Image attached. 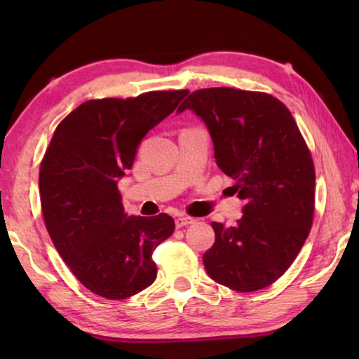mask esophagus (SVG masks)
Segmentation results:
<instances>
[{
	"label": "esophagus",
	"instance_id": "esophagus-1",
	"mask_svg": "<svg viewBox=\"0 0 359 359\" xmlns=\"http://www.w3.org/2000/svg\"><path fill=\"white\" fill-rule=\"evenodd\" d=\"M194 222V218L193 217H179L177 220H175V226L177 228H184V226H188V224H193Z\"/></svg>",
	"mask_w": 359,
	"mask_h": 359
}]
</instances>
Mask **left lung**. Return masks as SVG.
<instances>
[{"instance_id":"1","label":"left lung","mask_w":359,"mask_h":359,"mask_svg":"<svg viewBox=\"0 0 359 359\" xmlns=\"http://www.w3.org/2000/svg\"><path fill=\"white\" fill-rule=\"evenodd\" d=\"M199 115L218 168L234 179L244 215L214 222L215 242L203 255L209 277L241 293L269 287L293 264L312 228L315 168L288 107L263 92L215 87L179 106Z\"/></svg>"}]
</instances>
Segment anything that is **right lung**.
<instances>
[{
	"instance_id": "1",
	"label": "right lung",
	"mask_w": 359,
	"mask_h": 359,
	"mask_svg": "<svg viewBox=\"0 0 359 359\" xmlns=\"http://www.w3.org/2000/svg\"><path fill=\"white\" fill-rule=\"evenodd\" d=\"M188 90L82 102L60 121L39 169L46 228L85 288L126 299L155 282V248L174 233L168 214L128 217L117 182L131 169L142 137Z\"/></svg>"
}]
</instances>
